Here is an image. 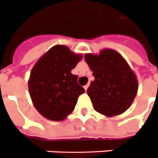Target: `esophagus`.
<instances>
[{
    "mask_svg": "<svg viewBox=\"0 0 158 158\" xmlns=\"http://www.w3.org/2000/svg\"><path fill=\"white\" fill-rule=\"evenodd\" d=\"M88 86H89V84H87V85H86V86H84V89H85V90H86V91H87V89H88Z\"/></svg>",
    "mask_w": 158,
    "mask_h": 158,
    "instance_id": "obj_1",
    "label": "esophagus"
}]
</instances>
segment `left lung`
Listing matches in <instances>:
<instances>
[{
	"mask_svg": "<svg viewBox=\"0 0 158 158\" xmlns=\"http://www.w3.org/2000/svg\"><path fill=\"white\" fill-rule=\"evenodd\" d=\"M84 58L94 77L87 93L95 110L110 117L126 111L138 91L137 77L127 61L108 48L99 54L86 53Z\"/></svg>",
	"mask_w": 158,
	"mask_h": 158,
	"instance_id": "8db88e82",
	"label": "left lung"
}]
</instances>
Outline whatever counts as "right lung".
Masks as SVG:
<instances>
[{
  "mask_svg": "<svg viewBox=\"0 0 158 158\" xmlns=\"http://www.w3.org/2000/svg\"><path fill=\"white\" fill-rule=\"evenodd\" d=\"M82 59L64 45L52 47L31 70L28 86L33 105L47 119L62 121L72 112L84 88L71 70Z\"/></svg>",
  "mask_w": 158,
  "mask_h": 158,
  "instance_id": "add662e5",
  "label": "right lung"
}]
</instances>
